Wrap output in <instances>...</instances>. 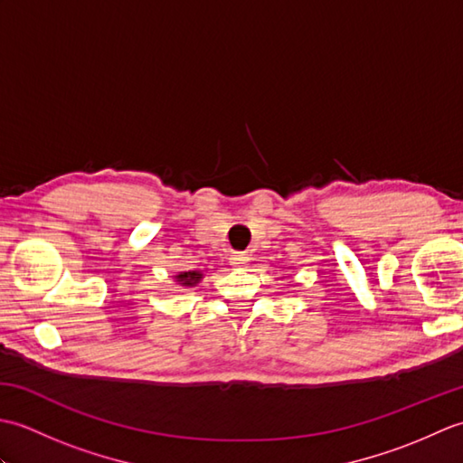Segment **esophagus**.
Listing matches in <instances>:
<instances>
[{"label":"esophagus","instance_id":"1","mask_svg":"<svg viewBox=\"0 0 463 463\" xmlns=\"http://www.w3.org/2000/svg\"><path fill=\"white\" fill-rule=\"evenodd\" d=\"M249 262H250V252L241 250V252H234V254H232V264H234V267L244 269Z\"/></svg>","mask_w":463,"mask_h":463}]
</instances>
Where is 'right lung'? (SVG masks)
<instances>
[{"label": "right lung", "mask_w": 463, "mask_h": 463, "mask_svg": "<svg viewBox=\"0 0 463 463\" xmlns=\"http://www.w3.org/2000/svg\"><path fill=\"white\" fill-rule=\"evenodd\" d=\"M176 279H179V282L184 284V287H193V284H196V282L203 279V274L196 272V270H193V272H181Z\"/></svg>", "instance_id": "right-lung-1"}]
</instances>
